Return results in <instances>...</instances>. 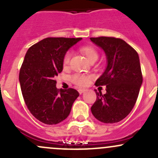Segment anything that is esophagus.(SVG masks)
Returning <instances> with one entry per match:
<instances>
[{"label": "esophagus", "instance_id": "esophagus-1", "mask_svg": "<svg viewBox=\"0 0 158 158\" xmlns=\"http://www.w3.org/2000/svg\"><path fill=\"white\" fill-rule=\"evenodd\" d=\"M78 91H79V94H82L84 92H85V91H86V90H85V89H79Z\"/></svg>", "mask_w": 158, "mask_h": 158}]
</instances>
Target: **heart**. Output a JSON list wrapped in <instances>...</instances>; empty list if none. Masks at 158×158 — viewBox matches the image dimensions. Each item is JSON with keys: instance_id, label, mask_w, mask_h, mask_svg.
Instances as JSON below:
<instances>
[{"instance_id": "b5f03b06", "label": "heart", "mask_w": 158, "mask_h": 158, "mask_svg": "<svg viewBox=\"0 0 158 158\" xmlns=\"http://www.w3.org/2000/svg\"><path fill=\"white\" fill-rule=\"evenodd\" d=\"M81 52L85 56L87 60H88L90 63L92 61H96L97 59H98V54L96 49L94 48L93 47H91V46L82 47V48H81ZM70 58H71V52H67L65 54L63 60V65L64 67H66V66L69 65ZM90 79V76H87V75L83 74H79V73H76V74L73 75V76H71V81L75 84V85H78V86H85V85H87L89 84Z\"/></svg>"}]
</instances>
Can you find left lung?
<instances>
[{
	"mask_svg": "<svg viewBox=\"0 0 158 158\" xmlns=\"http://www.w3.org/2000/svg\"><path fill=\"white\" fill-rule=\"evenodd\" d=\"M90 40L104 50L107 58L106 69L95 84L106 85V93L95 89L97 99L91 111L103 123H116L131 112L138 98L143 82L139 56L122 39L100 36Z\"/></svg>",
	"mask_w": 158,
	"mask_h": 158,
	"instance_id": "8db88e82",
	"label": "left lung"
}]
</instances>
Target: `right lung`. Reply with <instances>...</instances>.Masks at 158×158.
I'll return each mask as SVG.
<instances>
[{
	"instance_id": "right-lung-1",
	"label": "right lung",
	"mask_w": 158,
	"mask_h": 158,
	"mask_svg": "<svg viewBox=\"0 0 158 158\" xmlns=\"http://www.w3.org/2000/svg\"><path fill=\"white\" fill-rule=\"evenodd\" d=\"M82 38L48 37L28 49L19 74L23 99L32 114L47 125H56L69 116L79 95L74 89H58L54 77L63 69L70 47Z\"/></svg>"
}]
</instances>
